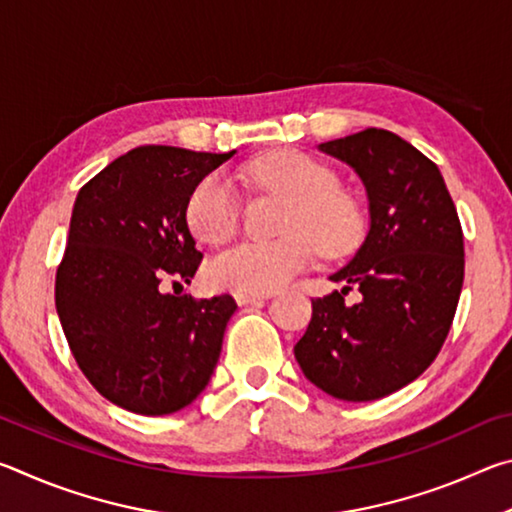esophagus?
Here are the masks:
<instances>
[{
    "label": "esophagus",
    "mask_w": 512,
    "mask_h": 512,
    "mask_svg": "<svg viewBox=\"0 0 512 512\" xmlns=\"http://www.w3.org/2000/svg\"><path fill=\"white\" fill-rule=\"evenodd\" d=\"M235 298L239 305H259V302L268 298V293H244V291H237Z\"/></svg>",
    "instance_id": "1"
}]
</instances>
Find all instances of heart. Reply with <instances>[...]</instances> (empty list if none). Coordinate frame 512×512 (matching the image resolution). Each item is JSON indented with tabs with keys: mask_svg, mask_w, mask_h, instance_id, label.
<instances>
[{
	"mask_svg": "<svg viewBox=\"0 0 512 512\" xmlns=\"http://www.w3.org/2000/svg\"><path fill=\"white\" fill-rule=\"evenodd\" d=\"M248 185L287 198L275 241H241L207 264V282L216 289L262 293L287 284L314 262L316 253L345 255L363 235V212L336 173L296 149H273L241 169ZM241 198L223 173H210L187 201V223L203 244L219 246L235 237Z\"/></svg>",
	"mask_w": 512,
	"mask_h": 512,
	"instance_id": "b5f03b06",
	"label": "heart"
}]
</instances>
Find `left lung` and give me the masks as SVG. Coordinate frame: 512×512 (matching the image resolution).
Instances as JSON below:
<instances>
[{
  "instance_id": "obj_1",
  "label": "left lung",
  "mask_w": 512,
  "mask_h": 512,
  "mask_svg": "<svg viewBox=\"0 0 512 512\" xmlns=\"http://www.w3.org/2000/svg\"><path fill=\"white\" fill-rule=\"evenodd\" d=\"M350 164L368 194L361 248L311 300L296 361L320 391L345 402L386 397L418 379L452 327L463 289V230L440 169L400 135L366 128L318 146ZM360 300L350 306L352 289Z\"/></svg>"
}]
</instances>
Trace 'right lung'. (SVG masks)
<instances>
[{
  "label": "right lung",
  "instance_id": "1",
  "mask_svg": "<svg viewBox=\"0 0 512 512\" xmlns=\"http://www.w3.org/2000/svg\"><path fill=\"white\" fill-rule=\"evenodd\" d=\"M232 155L137 146L76 196L56 311L83 375L121 409H185L216 368L235 298L196 300L162 287L189 282L201 264L187 201Z\"/></svg>",
  "mask_w": 512,
  "mask_h": 512
}]
</instances>
